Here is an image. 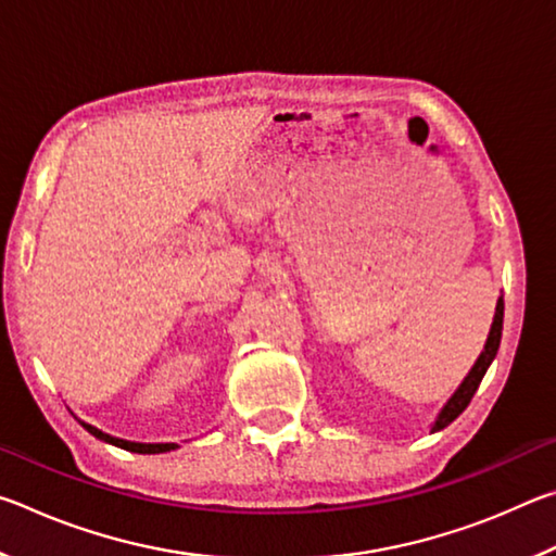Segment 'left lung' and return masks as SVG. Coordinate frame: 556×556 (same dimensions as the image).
I'll use <instances>...</instances> for the list:
<instances>
[{
    "mask_svg": "<svg viewBox=\"0 0 556 556\" xmlns=\"http://www.w3.org/2000/svg\"><path fill=\"white\" fill-rule=\"evenodd\" d=\"M503 312H505V304H503V296H501V299H497V304H495V316H493V324H491V333H488V338H485V345H483L481 355H478V361L473 363V368L468 370L464 382L458 384V390H456L454 394H451L448 402H446L444 407H441V412L437 414L434 425H431V434H434V431H441L444 427H448L451 421H454V419L458 417V414L468 407V402H470V397H473V394H476L478 384H481L485 370L491 368V363L495 361L497 348H501Z\"/></svg>",
    "mask_w": 556,
    "mask_h": 556,
    "instance_id": "8db88e82",
    "label": "left lung"
}]
</instances>
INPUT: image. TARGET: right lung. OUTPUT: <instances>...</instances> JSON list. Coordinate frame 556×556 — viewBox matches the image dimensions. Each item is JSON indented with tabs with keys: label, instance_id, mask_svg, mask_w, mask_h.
Masks as SVG:
<instances>
[{
	"label": "right lung",
	"instance_id": "1",
	"mask_svg": "<svg viewBox=\"0 0 556 556\" xmlns=\"http://www.w3.org/2000/svg\"><path fill=\"white\" fill-rule=\"evenodd\" d=\"M78 421L83 425V429L90 431V434L96 437V439L105 441V444H112V446H117V448L131 451V454H166V451H174V448H178V444H142V441L117 439V437H112V434H105V431L98 429V427L88 425V421H83V419H78Z\"/></svg>",
	"mask_w": 556,
	"mask_h": 556
}]
</instances>
